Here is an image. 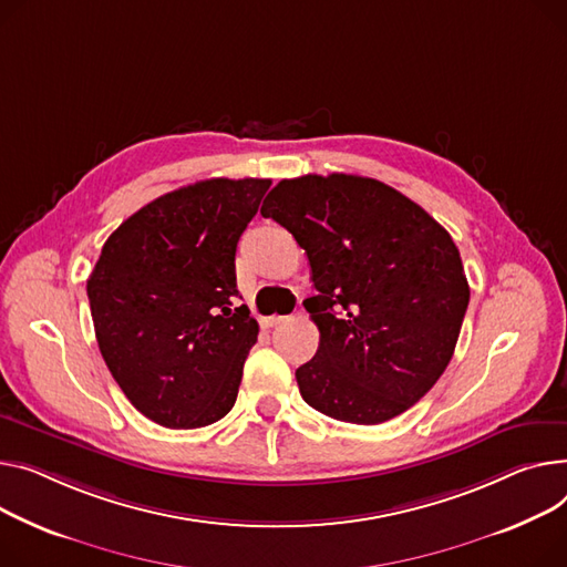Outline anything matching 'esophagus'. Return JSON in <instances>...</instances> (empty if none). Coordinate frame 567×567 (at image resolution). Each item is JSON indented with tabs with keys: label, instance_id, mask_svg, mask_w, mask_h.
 Returning a JSON list of instances; mask_svg holds the SVG:
<instances>
[{
	"label": "esophagus",
	"instance_id": "1",
	"mask_svg": "<svg viewBox=\"0 0 567 567\" xmlns=\"http://www.w3.org/2000/svg\"><path fill=\"white\" fill-rule=\"evenodd\" d=\"M285 321H289V317H282V315H274V317H267L261 321V326L264 328H276V326H280V323H285Z\"/></svg>",
	"mask_w": 567,
	"mask_h": 567
}]
</instances>
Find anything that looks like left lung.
Here are the masks:
<instances>
[{
  "label": "left lung",
  "mask_w": 567,
  "mask_h": 567,
  "mask_svg": "<svg viewBox=\"0 0 567 567\" xmlns=\"http://www.w3.org/2000/svg\"><path fill=\"white\" fill-rule=\"evenodd\" d=\"M306 250L317 355L300 396L339 422L383 424L417 403L454 355L470 303L461 252L396 188L332 173L282 179L261 205Z\"/></svg>",
  "instance_id": "8db88e82"
}]
</instances>
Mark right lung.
I'll return each instance as SVG.
<instances>
[{"mask_svg": "<svg viewBox=\"0 0 567 567\" xmlns=\"http://www.w3.org/2000/svg\"><path fill=\"white\" fill-rule=\"evenodd\" d=\"M271 179L214 177L132 214L86 282L100 353L132 405L166 429L218 422L237 401L259 326L235 252Z\"/></svg>", "mask_w": 567, "mask_h": 567, "instance_id": "1", "label": "right lung"}]
</instances>
